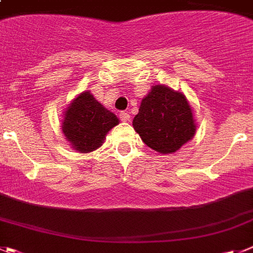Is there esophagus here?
Returning <instances> with one entry per match:
<instances>
[{
  "instance_id": "obj_1",
  "label": "esophagus",
  "mask_w": 253,
  "mask_h": 253,
  "mask_svg": "<svg viewBox=\"0 0 253 253\" xmlns=\"http://www.w3.org/2000/svg\"><path fill=\"white\" fill-rule=\"evenodd\" d=\"M119 118L122 122H129L130 120V114H129L128 111H122L119 114Z\"/></svg>"
}]
</instances>
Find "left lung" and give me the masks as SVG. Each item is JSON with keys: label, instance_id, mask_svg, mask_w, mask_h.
<instances>
[{"label": "left lung", "instance_id": "8db88e82", "mask_svg": "<svg viewBox=\"0 0 253 253\" xmlns=\"http://www.w3.org/2000/svg\"><path fill=\"white\" fill-rule=\"evenodd\" d=\"M133 126L143 142L161 154L175 153L196 134L185 95L166 85H154L143 98Z\"/></svg>", "mask_w": 253, "mask_h": 253}]
</instances>
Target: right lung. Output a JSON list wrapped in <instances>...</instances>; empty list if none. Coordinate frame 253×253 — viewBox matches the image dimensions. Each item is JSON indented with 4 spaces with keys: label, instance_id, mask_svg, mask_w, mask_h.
<instances>
[{
    "label": "right lung",
    "instance_id": "add662e5",
    "mask_svg": "<svg viewBox=\"0 0 253 253\" xmlns=\"http://www.w3.org/2000/svg\"><path fill=\"white\" fill-rule=\"evenodd\" d=\"M119 124L117 115L104 108L89 91L78 95L66 108L62 133L79 153L98 149L111 128Z\"/></svg>",
    "mask_w": 253,
    "mask_h": 253
}]
</instances>
